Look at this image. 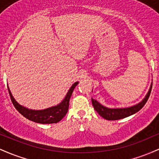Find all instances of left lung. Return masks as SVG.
<instances>
[{"mask_svg":"<svg viewBox=\"0 0 159 159\" xmlns=\"http://www.w3.org/2000/svg\"><path fill=\"white\" fill-rule=\"evenodd\" d=\"M152 83L151 84L148 93L146 95L145 97L143 98V99L141 102H140L139 103L132 105L131 107H120V108H110V107L104 106V105L100 104L98 101H96V99L93 98H91L92 99V104L93 105L95 110L97 111L98 114L102 117H103L104 119L107 120H117L123 119V118H125L127 116L135 114L144 106V105L147 102L149 97L151 90H152Z\"/></svg>","mask_w":159,"mask_h":159,"instance_id":"1","label":"left lung"}]
</instances>
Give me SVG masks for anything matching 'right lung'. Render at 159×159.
Instances as JSON below:
<instances>
[{
    "instance_id": "add662e5",
    "label": "right lung",
    "mask_w": 159,
    "mask_h": 159,
    "mask_svg": "<svg viewBox=\"0 0 159 159\" xmlns=\"http://www.w3.org/2000/svg\"><path fill=\"white\" fill-rule=\"evenodd\" d=\"M78 81L74 83L72 87L69 88L65 98H63V101L58 105L53 106L48 108L43 109V110H32L27 107H25L22 105H19L16 99L12 96L11 93L10 88L8 87V90L10 93L11 100H12V104L17 111L23 115L25 117L31 121L35 122V123H42V124H51V123H57L60 122L66 114L67 111L69 109V104L70 97L72 96V92H73L75 87L78 85Z\"/></svg>"
}]
</instances>
